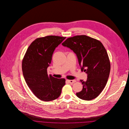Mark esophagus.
Wrapping results in <instances>:
<instances>
[{
    "label": "esophagus",
    "instance_id": "esophagus-1",
    "mask_svg": "<svg viewBox=\"0 0 129 129\" xmlns=\"http://www.w3.org/2000/svg\"><path fill=\"white\" fill-rule=\"evenodd\" d=\"M67 81L70 84H73L74 82H76V81L75 80H68Z\"/></svg>",
    "mask_w": 129,
    "mask_h": 129
}]
</instances>
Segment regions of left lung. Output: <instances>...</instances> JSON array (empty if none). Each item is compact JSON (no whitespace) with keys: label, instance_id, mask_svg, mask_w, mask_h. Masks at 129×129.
I'll list each match as a JSON object with an SVG mask.
<instances>
[{"label":"left lung","instance_id":"1","mask_svg":"<svg viewBox=\"0 0 129 129\" xmlns=\"http://www.w3.org/2000/svg\"><path fill=\"white\" fill-rule=\"evenodd\" d=\"M62 45L76 55L82 71L87 75L86 81L80 80L82 90L76 93L79 98L90 101L104 89L110 72V63L107 51L98 40L86 35L69 38Z\"/></svg>","mask_w":129,"mask_h":129}]
</instances>
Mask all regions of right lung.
Wrapping results in <instances>:
<instances>
[{
  "instance_id": "add662e5",
  "label": "right lung",
  "mask_w": 129,
  "mask_h": 129,
  "mask_svg": "<svg viewBox=\"0 0 129 129\" xmlns=\"http://www.w3.org/2000/svg\"><path fill=\"white\" fill-rule=\"evenodd\" d=\"M66 37L48 36L33 41L27 49L22 61V71L27 85L38 98L48 102L58 98L65 85L64 78L48 76L47 69L52 55Z\"/></svg>"
}]
</instances>
